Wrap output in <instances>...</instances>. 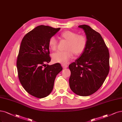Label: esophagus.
<instances>
[{"mask_svg":"<svg viewBox=\"0 0 122 122\" xmlns=\"http://www.w3.org/2000/svg\"><path fill=\"white\" fill-rule=\"evenodd\" d=\"M61 66H62V67L63 68V69H66V68H68V65H66V64H62Z\"/></svg>","mask_w":122,"mask_h":122,"instance_id":"obj_1","label":"esophagus"}]
</instances>
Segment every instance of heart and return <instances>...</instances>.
Wrapping results in <instances>:
<instances>
[{
    "label": "heart",
    "instance_id": "heart-1",
    "mask_svg": "<svg viewBox=\"0 0 122 122\" xmlns=\"http://www.w3.org/2000/svg\"><path fill=\"white\" fill-rule=\"evenodd\" d=\"M61 37L68 41L65 51H57L52 55L54 62L66 64L74 56H80L86 50L87 45V38L84 35L78 34L72 31H66L61 33ZM48 45L53 51L57 49V41L54 37H51L49 40Z\"/></svg>",
    "mask_w": 122,
    "mask_h": 122
}]
</instances>
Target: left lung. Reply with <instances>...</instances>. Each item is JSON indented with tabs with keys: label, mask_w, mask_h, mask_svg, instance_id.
<instances>
[{
	"label": "left lung",
	"mask_w": 122,
	"mask_h": 122,
	"mask_svg": "<svg viewBox=\"0 0 122 122\" xmlns=\"http://www.w3.org/2000/svg\"><path fill=\"white\" fill-rule=\"evenodd\" d=\"M87 38L85 51L71 64L69 84L75 94L87 96L102 86L110 71V53L101 35L86 25H80Z\"/></svg>",
	"instance_id": "left-lung-1"
}]
</instances>
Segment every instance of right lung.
Returning <instances> with one entry per match:
<instances>
[{"label": "right lung", "instance_id": "right-lung-1", "mask_svg": "<svg viewBox=\"0 0 122 122\" xmlns=\"http://www.w3.org/2000/svg\"><path fill=\"white\" fill-rule=\"evenodd\" d=\"M40 25L25 35L21 42L16 61L18 77L22 86L35 97H46L51 93L56 75L62 68L51 61L48 41L60 30Z\"/></svg>", "mask_w": 122, "mask_h": 122}]
</instances>
